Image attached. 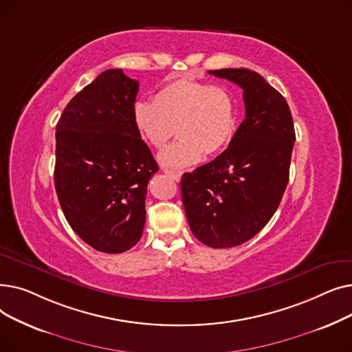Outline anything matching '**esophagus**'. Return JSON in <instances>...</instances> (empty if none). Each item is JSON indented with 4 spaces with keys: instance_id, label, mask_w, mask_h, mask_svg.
<instances>
[{
    "instance_id": "34e87169",
    "label": "esophagus",
    "mask_w": 352,
    "mask_h": 352,
    "mask_svg": "<svg viewBox=\"0 0 352 352\" xmlns=\"http://www.w3.org/2000/svg\"><path fill=\"white\" fill-rule=\"evenodd\" d=\"M164 173L166 175H170L173 179L175 181H179L181 179V173L179 171H174V170H168V168H164Z\"/></svg>"
}]
</instances>
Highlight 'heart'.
<instances>
[{"mask_svg":"<svg viewBox=\"0 0 352 352\" xmlns=\"http://www.w3.org/2000/svg\"><path fill=\"white\" fill-rule=\"evenodd\" d=\"M133 121L154 148H162L177 128L179 140L161 151L160 162L182 168L226 150L235 133L236 104L226 85L178 78L166 82L154 102L138 100Z\"/></svg>","mask_w":352,"mask_h":352,"instance_id":"b5f03b06","label":"heart"}]
</instances>
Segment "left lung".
<instances>
[{
    "mask_svg": "<svg viewBox=\"0 0 352 352\" xmlns=\"http://www.w3.org/2000/svg\"><path fill=\"white\" fill-rule=\"evenodd\" d=\"M244 89L245 120L227 150L181 178L182 204L192 234L211 248L241 245L278 208L289 178L295 141L285 98L247 68L210 71Z\"/></svg>",
    "mask_w": 352,
    "mask_h": 352,
    "instance_id": "1",
    "label": "left lung"
}]
</instances>
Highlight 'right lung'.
Returning a JSON list of instances; mask_svg holds the SVG:
<instances>
[{"mask_svg":"<svg viewBox=\"0 0 352 352\" xmlns=\"http://www.w3.org/2000/svg\"><path fill=\"white\" fill-rule=\"evenodd\" d=\"M138 81L107 69L65 107L55 133L54 181L68 224L107 254L133 248L145 224V197L158 171L133 121Z\"/></svg>","mask_w":352,"mask_h":352,"instance_id":"right-lung-1","label":"right lung"}]
</instances>
